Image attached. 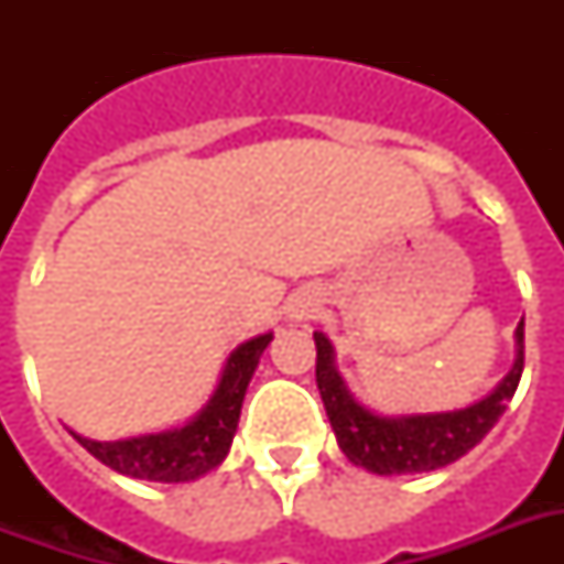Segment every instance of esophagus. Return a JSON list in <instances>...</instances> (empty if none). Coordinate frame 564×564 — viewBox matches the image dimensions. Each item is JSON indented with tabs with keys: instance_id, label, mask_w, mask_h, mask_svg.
<instances>
[{
	"instance_id": "obj_1",
	"label": "esophagus",
	"mask_w": 564,
	"mask_h": 564,
	"mask_svg": "<svg viewBox=\"0 0 564 564\" xmlns=\"http://www.w3.org/2000/svg\"><path fill=\"white\" fill-rule=\"evenodd\" d=\"M310 313H313V304H301V307L295 310V318H307Z\"/></svg>"
}]
</instances>
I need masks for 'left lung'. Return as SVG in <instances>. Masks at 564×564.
<instances>
[{"label": "left lung", "mask_w": 564, "mask_h": 564, "mask_svg": "<svg viewBox=\"0 0 564 564\" xmlns=\"http://www.w3.org/2000/svg\"><path fill=\"white\" fill-rule=\"evenodd\" d=\"M313 339H316V383L336 442L354 465L383 477L436 471L468 454L507 412L509 398L516 394L524 371V318H521L516 327V362L482 401L451 412L377 415L369 406H362L345 386L334 362L330 339L318 330Z\"/></svg>", "instance_id": "left-lung-1"}]
</instances>
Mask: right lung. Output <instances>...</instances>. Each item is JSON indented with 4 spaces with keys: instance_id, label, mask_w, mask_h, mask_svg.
<instances>
[{
    "instance_id": "1",
    "label": "right lung",
    "mask_w": 564,
    "mask_h": 564,
    "mask_svg": "<svg viewBox=\"0 0 564 564\" xmlns=\"http://www.w3.org/2000/svg\"><path fill=\"white\" fill-rule=\"evenodd\" d=\"M272 343V334H260L230 351L219 386L210 394V401L195 412L193 419L181 427L163 430V433H145V436L117 438V442H96L73 433L99 463L113 471L134 477V480L152 482H189L204 477L213 468H219L228 456L234 433L239 424L242 398L251 383L257 362L263 357L265 345Z\"/></svg>"
}]
</instances>
